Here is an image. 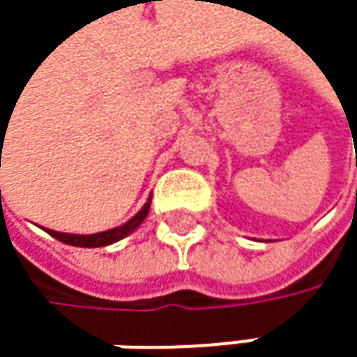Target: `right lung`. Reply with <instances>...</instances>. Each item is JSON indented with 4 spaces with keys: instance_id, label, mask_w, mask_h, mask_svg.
<instances>
[{
    "instance_id": "right-lung-1",
    "label": "right lung",
    "mask_w": 357,
    "mask_h": 357,
    "mask_svg": "<svg viewBox=\"0 0 357 357\" xmlns=\"http://www.w3.org/2000/svg\"><path fill=\"white\" fill-rule=\"evenodd\" d=\"M149 208H151V198L146 200V204L123 225L115 227V229H109V231H101V234H93V236H70V234H57V231H49L51 238H55L57 242L66 244V246H74V248H105L111 246L123 238H128L130 234H134L140 223L146 219L149 215Z\"/></svg>"
}]
</instances>
